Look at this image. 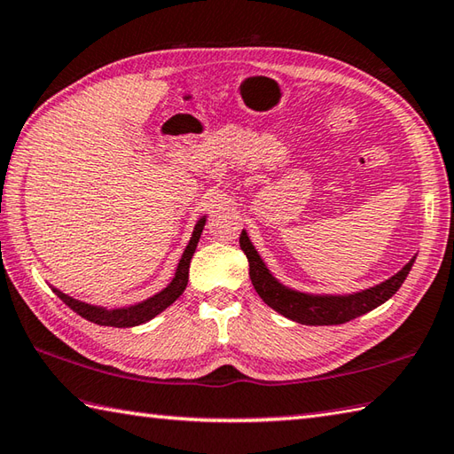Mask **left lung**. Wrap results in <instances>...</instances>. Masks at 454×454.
I'll return each mask as SVG.
<instances>
[{
  "label": "left lung",
  "mask_w": 454,
  "mask_h": 454,
  "mask_svg": "<svg viewBox=\"0 0 454 454\" xmlns=\"http://www.w3.org/2000/svg\"><path fill=\"white\" fill-rule=\"evenodd\" d=\"M240 248L248 258L250 279L260 298L284 317L303 325H340L379 308L403 286L415 262L413 258L397 274L373 287H367V290L345 295H317L292 290V287L279 284L260 258V254L255 252L246 230L240 234Z\"/></svg>",
  "instance_id": "obj_1"
}]
</instances>
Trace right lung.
Segmentation results:
<instances>
[{
    "instance_id": "obj_1",
    "label": "right lung",
    "mask_w": 454,
    "mask_h": 454,
    "mask_svg": "<svg viewBox=\"0 0 454 454\" xmlns=\"http://www.w3.org/2000/svg\"><path fill=\"white\" fill-rule=\"evenodd\" d=\"M204 224H206V216H202L199 222H196L192 238L186 246L183 258H180V262H178L176 274H175V278H172V282L167 287H164L162 292L154 294L153 298H148L141 303H135V306H129V308L106 309V308H101V306H90V303L73 300L71 295L55 290V287H53V292L57 294V298H61L73 311L79 313L81 317L93 321V324H97V325L135 327V325L146 324V321H151L153 317L159 316L160 311L167 309L170 303H175L180 298V295H183V292L186 290L188 268H191V260H192V255L196 252V246H199Z\"/></svg>"
}]
</instances>
